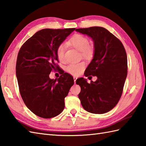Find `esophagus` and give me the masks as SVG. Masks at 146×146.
<instances>
[{
	"instance_id": "esophagus-1",
	"label": "esophagus",
	"mask_w": 146,
	"mask_h": 146,
	"mask_svg": "<svg viewBox=\"0 0 146 146\" xmlns=\"http://www.w3.org/2000/svg\"><path fill=\"white\" fill-rule=\"evenodd\" d=\"M73 79H74V82H75H75H76V80H77V77L74 76V77H73Z\"/></svg>"
}]
</instances>
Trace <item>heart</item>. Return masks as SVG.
Returning <instances> with one entry per match:
<instances>
[{
	"label": "heart",
	"mask_w": 146,
	"mask_h": 146,
	"mask_svg": "<svg viewBox=\"0 0 146 146\" xmlns=\"http://www.w3.org/2000/svg\"><path fill=\"white\" fill-rule=\"evenodd\" d=\"M68 44L72 46L77 50L82 51V54L84 58L90 59L92 58L94 51L93 49L89 46V41L86 37L81 35H75L71 37L68 41ZM65 46L63 44L59 45L56 49V54L58 60L61 61H64ZM85 68V63L83 61L79 63H73L70 64L66 67V70L68 73L73 75H79Z\"/></svg>",
	"instance_id": "obj_1"
}]
</instances>
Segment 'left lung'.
<instances>
[{
	"label": "left lung",
	"instance_id": "8db88e82",
	"mask_svg": "<svg viewBox=\"0 0 146 146\" xmlns=\"http://www.w3.org/2000/svg\"><path fill=\"white\" fill-rule=\"evenodd\" d=\"M94 42L93 60L85 76H97L90 83L83 78L76 81L81 87L78 97L88 112L101 114L111 110L119 102L127 75V57L122 43L107 29L102 27L76 29ZM92 77V76H91Z\"/></svg>",
	"mask_w": 146,
	"mask_h": 146
}]
</instances>
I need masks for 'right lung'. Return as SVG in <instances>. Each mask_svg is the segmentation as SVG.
Wrapping results in <instances>:
<instances>
[{"instance_id": "add662e5", "label": "right lung", "mask_w": 146, "mask_h": 146, "mask_svg": "<svg viewBox=\"0 0 146 146\" xmlns=\"http://www.w3.org/2000/svg\"><path fill=\"white\" fill-rule=\"evenodd\" d=\"M75 28L44 29L36 33L21 46L16 62V77L21 97L26 107L44 119L63 111L64 98L74 84L73 78L64 73L51 79V71L58 68V46Z\"/></svg>"}]
</instances>
